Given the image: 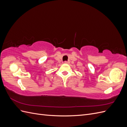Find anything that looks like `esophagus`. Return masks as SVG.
<instances>
[{
  "label": "esophagus",
  "mask_w": 127,
  "mask_h": 127,
  "mask_svg": "<svg viewBox=\"0 0 127 127\" xmlns=\"http://www.w3.org/2000/svg\"><path fill=\"white\" fill-rule=\"evenodd\" d=\"M64 63L65 64H69V61H65Z\"/></svg>",
  "instance_id": "34e87169"
}]
</instances>
